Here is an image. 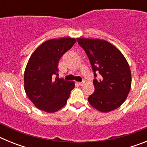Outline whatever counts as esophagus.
<instances>
[{
	"instance_id": "obj_1",
	"label": "esophagus",
	"mask_w": 147,
	"mask_h": 147,
	"mask_svg": "<svg viewBox=\"0 0 147 147\" xmlns=\"http://www.w3.org/2000/svg\"><path fill=\"white\" fill-rule=\"evenodd\" d=\"M78 84H79L80 86H83V85L85 84V80H83V81L81 82H78Z\"/></svg>"
}]
</instances>
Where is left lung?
<instances>
[{
  "instance_id": "left-lung-1",
  "label": "left lung",
  "mask_w": 147,
  "mask_h": 147,
  "mask_svg": "<svg viewBox=\"0 0 147 147\" xmlns=\"http://www.w3.org/2000/svg\"><path fill=\"white\" fill-rule=\"evenodd\" d=\"M76 40L85 50L94 73L95 90L88 97L89 103L103 113L120 107L131 88V71L127 59L119 50L106 40Z\"/></svg>"
}]
</instances>
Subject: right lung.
<instances>
[{
  "instance_id": "1",
  "label": "right lung",
  "mask_w": 147,
  "mask_h": 147,
  "mask_svg": "<svg viewBox=\"0 0 147 147\" xmlns=\"http://www.w3.org/2000/svg\"><path fill=\"white\" fill-rule=\"evenodd\" d=\"M76 41L71 37L48 40L31 56L24 73V88L27 96L40 110L54 113L67 103L74 82L59 79L58 62Z\"/></svg>"
}]
</instances>
